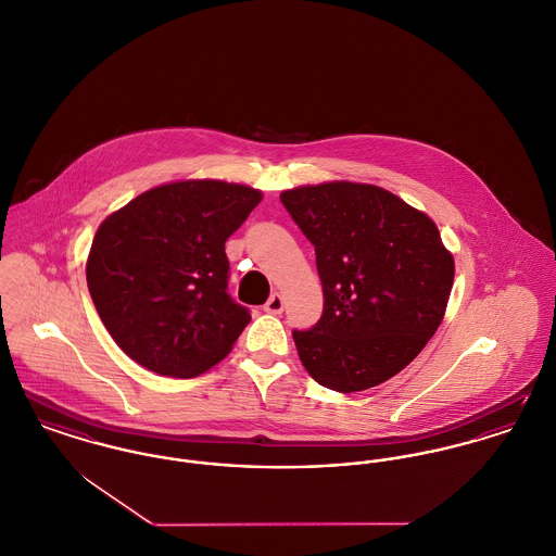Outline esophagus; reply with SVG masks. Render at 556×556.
<instances>
[{"instance_id":"obj_1","label":"esophagus","mask_w":556,"mask_h":556,"mask_svg":"<svg viewBox=\"0 0 556 556\" xmlns=\"http://www.w3.org/2000/svg\"><path fill=\"white\" fill-rule=\"evenodd\" d=\"M264 311H266V313H273V315H279V313L283 311V295L279 294V292L270 294V298H268L266 304H264Z\"/></svg>"}]
</instances>
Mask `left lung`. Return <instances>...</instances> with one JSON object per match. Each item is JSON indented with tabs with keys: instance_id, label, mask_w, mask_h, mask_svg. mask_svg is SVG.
Segmentation results:
<instances>
[{
	"instance_id": "left-lung-1",
	"label": "left lung",
	"mask_w": 556,
	"mask_h": 556,
	"mask_svg": "<svg viewBox=\"0 0 556 556\" xmlns=\"http://www.w3.org/2000/svg\"><path fill=\"white\" fill-rule=\"evenodd\" d=\"M315 245L324 315L294 331L304 369L326 389L387 382L420 355L441 326L454 256L425 212L391 191L333 180L281 193Z\"/></svg>"
}]
</instances>
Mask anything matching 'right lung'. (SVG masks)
I'll return each mask as SVG.
<instances>
[{"instance_id": "add662e5", "label": "right lung", "mask_w": 556, "mask_h": 556, "mask_svg": "<svg viewBox=\"0 0 556 556\" xmlns=\"http://www.w3.org/2000/svg\"><path fill=\"white\" fill-rule=\"evenodd\" d=\"M262 201L225 180H178L134 197L94 235L86 279L117 346L142 367L195 378L250 324L227 294L225 241Z\"/></svg>"}]
</instances>
